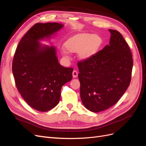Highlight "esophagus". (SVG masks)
<instances>
[{"instance_id":"34e87169","label":"esophagus","mask_w":146,"mask_h":146,"mask_svg":"<svg viewBox=\"0 0 146 146\" xmlns=\"http://www.w3.org/2000/svg\"><path fill=\"white\" fill-rule=\"evenodd\" d=\"M72 74H73V77L74 78H76L78 76V73L77 71H76V70H74L73 73H72Z\"/></svg>"}]
</instances>
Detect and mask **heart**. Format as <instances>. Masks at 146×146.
<instances>
[{"label": "heart", "mask_w": 146, "mask_h": 146, "mask_svg": "<svg viewBox=\"0 0 146 146\" xmlns=\"http://www.w3.org/2000/svg\"><path fill=\"white\" fill-rule=\"evenodd\" d=\"M102 44L100 36L90 33H81L72 36L65 42V46L72 53L79 52L80 57L88 59L95 55ZM65 54L67 51L63 50Z\"/></svg>", "instance_id": "1"}]
</instances>
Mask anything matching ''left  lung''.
Wrapping results in <instances>:
<instances>
[{"label":"left lung","mask_w":146,"mask_h":146,"mask_svg":"<svg viewBox=\"0 0 146 146\" xmlns=\"http://www.w3.org/2000/svg\"><path fill=\"white\" fill-rule=\"evenodd\" d=\"M109 30V45L78 63L81 101L95 113L115 104L131 81L133 59L129 46L119 31Z\"/></svg>","instance_id":"obj_1"}]
</instances>
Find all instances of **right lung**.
I'll list each match as a JSON object with an SVG mask.
<instances>
[{
	"mask_svg": "<svg viewBox=\"0 0 146 146\" xmlns=\"http://www.w3.org/2000/svg\"><path fill=\"white\" fill-rule=\"evenodd\" d=\"M59 23H37L21 40L14 55L12 71L18 91L30 107L47 111L58 105L60 90L72 79L73 68L60 65L54 46L39 41L62 29Z\"/></svg>",
	"mask_w": 146,
	"mask_h": 146,
	"instance_id": "1",
	"label": "right lung"
}]
</instances>
